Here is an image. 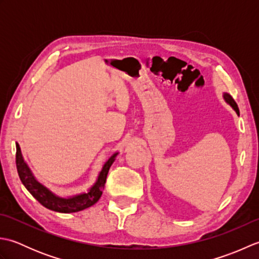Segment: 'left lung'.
I'll list each match as a JSON object with an SVG mask.
<instances>
[{
	"instance_id": "8db88e82",
	"label": "left lung",
	"mask_w": 259,
	"mask_h": 259,
	"mask_svg": "<svg viewBox=\"0 0 259 259\" xmlns=\"http://www.w3.org/2000/svg\"><path fill=\"white\" fill-rule=\"evenodd\" d=\"M224 99H225V100H226V102H227V103H229L230 106L233 107V109L235 110L236 112H237V114H239V109H238L237 103L235 102V100H234V99L232 98V96L228 95V93H225V95H224Z\"/></svg>"
}]
</instances>
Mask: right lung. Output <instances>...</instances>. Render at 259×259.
Instances as JSON below:
<instances>
[{"label": "right lung", "mask_w": 259, "mask_h": 259, "mask_svg": "<svg viewBox=\"0 0 259 259\" xmlns=\"http://www.w3.org/2000/svg\"><path fill=\"white\" fill-rule=\"evenodd\" d=\"M118 153H114V155L110 157L108 159V161L104 163L102 170L98 176L97 183L91 187L89 191L70 198L59 197L56 194H53L51 190H49L47 187L38 183L31 172L30 168L27 167V164L25 163L23 156H22L21 153V148L19 144H16L15 161L16 169H18V174L22 184L24 185V187L29 190L30 194L34 197L42 206H45L46 208L53 211L69 213L83 210V209H87L91 207L92 205H95V203L100 199L102 191L104 189V185H106L109 169L111 167V164L113 163Z\"/></svg>", "instance_id": "add662e5"}]
</instances>
